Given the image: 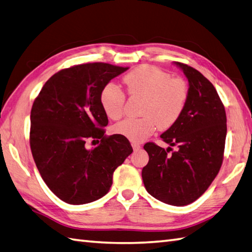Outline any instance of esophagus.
I'll return each mask as SVG.
<instances>
[{
    "instance_id": "1",
    "label": "esophagus",
    "mask_w": 252,
    "mask_h": 252,
    "mask_svg": "<svg viewBox=\"0 0 252 252\" xmlns=\"http://www.w3.org/2000/svg\"><path fill=\"white\" fill-rule=\"evenodd\" d=\"M132 147H133L134 151H137L140 149V145L137 143H132Z\"/></svg>"
}]
</instances>
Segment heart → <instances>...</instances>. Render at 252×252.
Returning <instances> with one entry per match:
<instances>
[{
  "label": "heart",
  "mask_w": 252,
  "mask_h": 252,
  "mask_svg": "<svg viewBox=\"0 0 252 252\" xmlns=\"http://www.w3.org/2000/svg\"><path fill=\"white\" fill-rule=\"evenodd\" d=\"M128 95L143 99L142 118H127L114 126L116 134L133 143H142L156 130L172 127L183 115L189 98V86L181 77L153 65H142L124 77ZM101 106L108 118L117 120L124 115L126 95L118 87L109 84L99 96Z\"/></svg>",
  "instance_id": "heart-1"
}]
</instances>
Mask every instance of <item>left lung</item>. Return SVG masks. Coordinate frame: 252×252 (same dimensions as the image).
Wrapping results in <instances>:
<instances>
[{"label": "left lung", "mask_w": 252, "mask_h": 252, "mask_svg": "<svg viewBox=\"0 0 252 252\" xmlns=\"http://www.w3.org/2000/svg\"><path fill=\"white\" fill-rule=\"evenodd\" d=\"M189 81L183 115L161 135L171 147L145 144L149 161L142 177L149 194L165 204L185 206L196 201L217 176L223 161L226 115L214 85L187 64L176 62ZM173 145L178 149L173 152ZM172 151V154H169Z\"/></svg>", "instance_id": "left-lung-1"}]
</instances>
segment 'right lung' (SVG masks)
I'll list each match as a JSON object with an SVG mask.
<instances>
[{
    "mask_svg": "<svg viewBox=\"0 0 252 252\" xmlns=\"http://www.w3.org/2000/svg\"><path fill=\"white\" fill-rule=\"evenodd\" d=\"M128 67L104 62L61 69L46 81L31 109L30 147L45 184L72 205L104 196L115 169L133 153L127 138L104 135L108 125L101 92ZM88 139L101 142L92 150Z\"/></svg>",
    "mask_w": 252,
    "mask_h": 252,
    "instance_id": "1",
    "label": "right lung"
}]
</instances>
